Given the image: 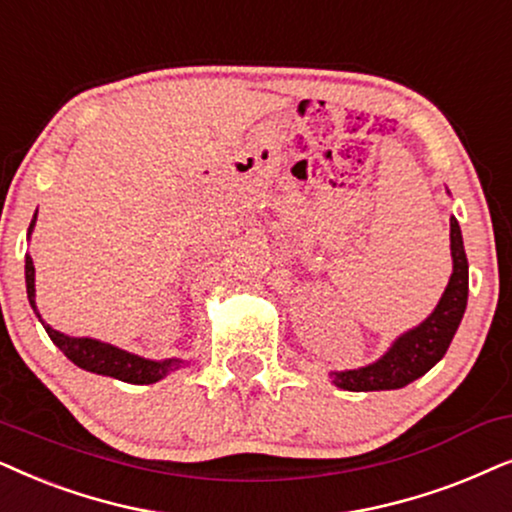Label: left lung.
Wrapping results in <instances>:
<instances>
[{
    "instance_id": "1",
    "label": "left lung",
    "mask_w": 512,
    "mask_h": 512,
    "mask_svg": "<svg viewBox=\"0 0 512 512\" xmlns=\"http://www.w3.org/2000/svg\"><path fill=\"white\" fill-rule=\"evenodd\" d=\"M449 241L454 264L452 276L431 316L395 339L391 349L372 365L332 372V384L344 391H391L424 377L445 356L468 302V260L456 217L449 220Z\"/></svg>"
}]
</instances>
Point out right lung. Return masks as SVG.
<instances>
[{"label": "right lung", "instance_id": "1", "mask_svg": "<svg viewBox=\"0 0 512 512\" xmlns=\"http://www.w3.org/2000/svg\"><path fill=\"white\" fill-rule=\"evenodd\" d=\"M34 222H37V215L32 217L30 229H27V236L32 234ZM25 285H27V299H30L32 311L37 313L39 320H42V316H39V311H37V304H34V264H32L30 255L25 257ZM42 325H44L46 335L51 337V342L56 344L74 365L81 367V370L105 374V377L128 381V384H154V381L166 377L168 372L180 370V367L185 365V360H180V358H166V360L140 358V356H135V353H128L124 349H117V346H112V344L100 342V339L63 335V332L53 330L51 325H46L44 320H42Z\"/></svg>", "mask_w": 512, "mask_h": 512}]
</instances>
